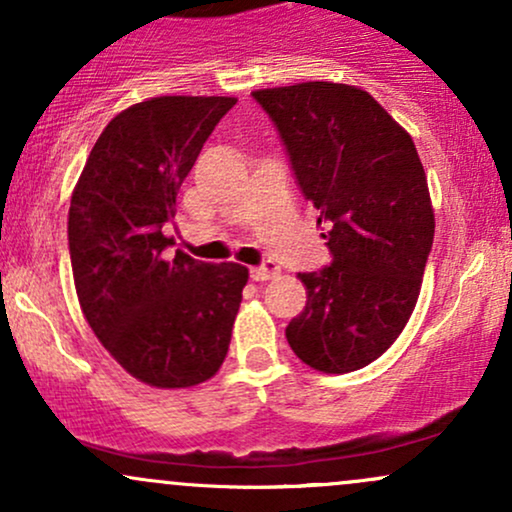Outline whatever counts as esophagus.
<instances>
[{
    "label": "esophagus",
    "mask_w": 512,
    "mask_h": 512,
    "mask_svg": "<svg viewBox=\"0 0 512 512\" xmlns=\"http://www.w3.org/2000/svg\"><path fill=\"white\" fill-rule=\"evenodd\" d=\"M279 272H281L279 264L267 260L262 267H252L250 276H252V281H269V279H274V276H279Z\"/></svg>",
    "instance_id": "esophagus-1"
}]
</instances>
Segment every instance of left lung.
Returning a JSON list of instances; mask_svg holds the SVG:
<instances>
[{
  "instance_id": "obj_1",
  "label": "left lung",
  "mask_w": 512,
  "mask_h": 512,
  "mask_svg": "<svg viewBox=\"0 0 512 512\" xmlns=\"http://www.w3.org/2000/svg\"><path fill=\"white\" fill-rule=\"evenodd\" d=\"M289 151L303 197L332 250L298 274L308 301L286 327L293 354L320 373H351L395 344L419 301L436 233L431 192L409 132L368 91L334 81L257 88Z\"/></svg>"
}]
</instances>
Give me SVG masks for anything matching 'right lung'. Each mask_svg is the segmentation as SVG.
<instances>
[{"instance_id":"right-lung-1","label":"right lung","mask_w":512,"mask_h":512,"mask_svg":"<svg viewBox=\"0 0 512 512\" xmlns=\"http://www.w3.org/2000/svg\"><path fill=\"white\" fill-rule=\"evenodd\" d=\"M233 96H158L115 115L93 144L69 204V257L93 334L132 378L185 390L219 373L248 267L197 262L163 223Z\"/></svg>"}]
</instances>
